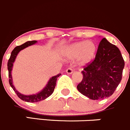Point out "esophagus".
I'll return each mask as SVG.
<instances>
[{"label":"esophagus","mask_w":130,"mask_h":130,"mask_svg":"<svg viewBox=\"0 0 130 130\" xmlns=\"http://www.w3.org/2000/svg\"><path fill=\"white\" fill-rule=\"evenodd\" d=\"M66 71V73H68V74H72V73H73V69L71 68H68Z\"/></svg>","instance_id":"esophagus-1"}]
</instances>
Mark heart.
Masks as SVG:
<instances>
[{
  "label": "heart",
  "mask_w": 130,
  "mask_h": 130,
  "mask_svg": "<svg viewBox=\"0 0 130 130\" xmlns=\"http://www.w3.org/2000/svg\"><path fill=\"white\" fill-rule=\"evenodd\" d=\"M97 51V46L94 43L82 41L66 47L64 54L70 59H78L81 64H87L95 58Z\"/></svg>",
  "instance_id": "obj_1"
}]
</instances>
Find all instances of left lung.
Returning <instances> with one entry per match:
<instances>
[{"label":"left lung","instance_id":"1","mask_svg":"<svg viewBox=\"0 0 130 130\" xmlns=\"http://www.w3.org/2000/svg\"><path fill=\"white\" fill-rule=\"evenodd\" d=\"M124 67L119 48L102 38L95 59L84 66L82 71L83 79L77 89L92 100L110 97L120 83Z\"/></svg>","mask_w":130,"mask_h":130}]
</instances>
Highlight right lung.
Here are the masks:
<instances>
[{
	"instance_id": "1",
	"label": "right lung",
	"mask_w": 130,
	"mask_h": 130,
	"mask_svg": "<svg viewBox=\"0 0 130 130\" xmlns=\"http://www.w3.org/2000/svg\"><path fill=\"white\" fill-rule=\"evenodd\" d=\"M36 42H37L36 40L28 41V42H25V43H23V44L21 45L17 46V47H15L13 49V51H12V52H11V57H10L9 59L8 60V62H7V69H8L9 77V82L10 85L12 87V89L14 90V91L16 92V93L17 94V95L18 96L19 98L21 99L23 101H25V102H40V101L45 100V99H47V97H49L50 95H51L52 93H53L55 87H56V82H57V78L61 75V74H57V76L52 77V78L49 79L48 83L47 84L46 87L43 88V90H42L40 92L38 93L37 94L30 95H23L21 94V93H19V92L16 90L14 86L12 84V76H11V71H12V66H13V63L15 61V59H16L18 54L19 53V52H20V51L24 49L26 47H28V46H30L31 45L35 44Z\"/></svg>"
}]
</instances>
